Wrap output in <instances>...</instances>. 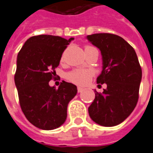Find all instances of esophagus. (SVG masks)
<instances>
[{"label": "esophagus", "instance_id": "1", "mask_svg": "<svg viewBox=\"0 0 153 153\" xmlns=\"http://www.w3.org/2000/svg\"><path fill=\"white\" fill-rule=\"evenodd\" d=\"M84 90V88H81V87H77V92L78 93H81V92Z\"/></svg>", "mask_w": 153, "mask_h": 153}]
</instances>
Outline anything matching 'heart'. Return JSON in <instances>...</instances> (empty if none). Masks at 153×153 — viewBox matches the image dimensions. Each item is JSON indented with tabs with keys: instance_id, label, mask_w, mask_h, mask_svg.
Wrapping results in <instances>:
<instances>
[{
	"instance_id": "obj_1",
	"label": "heart",
	"mask_w": 153,
	"mask_h": 153,
	"mask_svg": "<svg viewBox=\"0 0 153 153\" xmlns=\"http://www.w3.org/2000/svg\"><path fill=\"white\" fill-rule=\"evenodd\" d=\"M89 48V47H86ZM93 72L87 69H75L68 74V80L77 85H85L90 80Z\"/></svg>"
}]
</instances>
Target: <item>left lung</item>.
I'll list each match as a JSON object with an SVG mask.
<instances>
[{
  "mask_svg": "<svg viewBox=\"0 0 153 153\" xmlns=\"http://www.w3.org/2000/svg\"><path fill=\"white\" fill-rule=\"evenodd\" d=\"M86 39L97 47L102 58L97 84H106L102 94L95 90L89 107L94 122L103 127L120 124L131 114L139 98L142 70L134 48L120 36L100 33Z\"/></svg>",
  "mask_w": 153,
  "mask_h": 153,
  "instance_id": "left-lung-1",
  "label": "left lung"
}]
</instances>
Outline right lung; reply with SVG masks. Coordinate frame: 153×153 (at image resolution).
I'll return each instance as SVG.
<instances>
[{
	"mask_svg": "<svg viewBox=\"0 0 153 153\" xmlns=\"http://www.w3.org/2000/svg\"><path fill=\"white\" fill-rule=\"evenodd\" d=\"M74 38L41 34L26 40L17 57L14 81L21 108L30 123L53 130L67 119L68 105L77 93L75 85L63 81L56 89L49 85L62 54Z\"/></svg>",
	"mask_w": 153,
	"mask_h": 153,
	"instance_id": "add662e5",
	"label": "right lung"
}]
</instances>
